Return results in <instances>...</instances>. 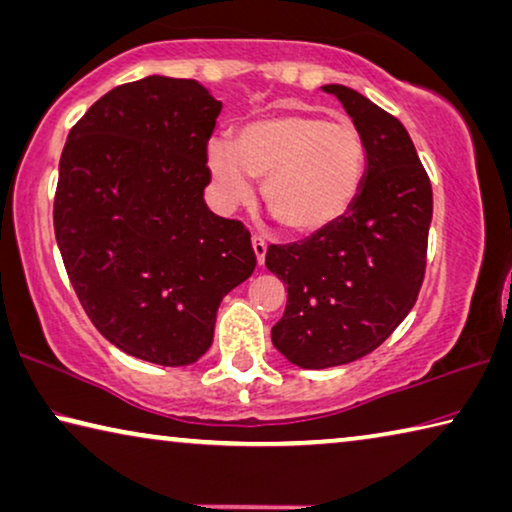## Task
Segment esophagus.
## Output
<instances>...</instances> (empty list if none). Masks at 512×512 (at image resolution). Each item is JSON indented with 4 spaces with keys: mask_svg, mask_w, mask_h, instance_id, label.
Segmentation results:
<instances>
[{
    "mask_svg": "<svg viewBox=\"0 0 512 512\" xmlns=\"http://www.w3.org/2000/svg\"><path fill=\"white\" fill-rule=\"evenodd\" d=\"M253 250H255L257 264L262 266L264 264V257H266V241L262 237H257V234H253Z\"/></svg>",
    "mask_w": 512,
    "mask_h": 512,
    "instance_id": "1",
    "label": "esophagus"
}]
</instances>
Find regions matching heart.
<instances>
[{"mask_svg": "<svg viewBox=\"0 0 512 512\" xmlns=\"http://www.w3.org/2000/svg\"><path fill=\"white\" fill-rule=\"evenodd\" d=\"M207 166L225 207L248 202L250 177H257L264 180L262 198L275 221L294 234H314L351 212L367 148L351 120L275 113L241 127L234 145L214 139L207 145Z\"/></svg>", "mask_w": 512, "mask_h": 512, "instance_id": "obj_1", "label": "heart"}]
</instances>
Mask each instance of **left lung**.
I'll use <instances>...</instances> for the list:
<instances>
[{"mask_svg": "<svg viewBox=\"0 0 512 512\" xmlns=\"http://www.w3.org/2000/svg\"><path fill=\"white\" fill-rule=\"evenodd\" d=\"M360 129L367 170L342 221L287 246L266 269L287 285L273 346L300 369L360 360L408 316L426 271L433 189L405 127L353 88L328 84Z\"/></svg>", "mask_w": 512, "mask_h": 512, "instance_id": "obj_1", "label": "left lung"}]
</instances>
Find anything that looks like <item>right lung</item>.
Returning a JSON list of instances; mask_svg holds the SVG:
<instances>
[{"mask_svg": "<svg viewBox=\"0 0 512 512\" xmlns=\"http://www.w3.org/2000/svg\"><path fill=\"white\" fill-rule=\"evenodd\" d=\"M221 109L196 79L150 75L102 95L59 161L54 234L72 289L113 346L161 367L207 353L218 305L257 264L246 227L202 198Z\"/></svg>", "mask_w": 512, "mask_h": 512, "instance_id": "obj_1", "label": "right lung"}]
</instances>
